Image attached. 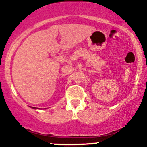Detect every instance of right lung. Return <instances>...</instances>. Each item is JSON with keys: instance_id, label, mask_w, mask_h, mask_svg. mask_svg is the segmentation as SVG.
<instances>
[{"instance_id": "1", "label": "right lung", "mask_w": 147, "mask_h": 147, "mask_svg": "<svg viewBox=\"0 0 147 147\" xmlns=\"http://www.w3.org/2000/svg\"><path fill=\"white\" fill-rule=\"evenodd\" d=\"M31 108H32V109H38V108H36V107H31Z\"/></svg>"}]
</instances>
